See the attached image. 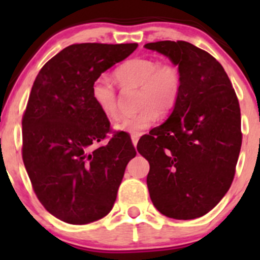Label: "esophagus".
I'll return each mask as SVG.
<instances>
[{"label":"esophagus","instance_id":"1","mask_svg":"<svg viewBox=\"0 0 260 260\" xmlns=\"http://www.w3.org/2000/svg\"><path fill=\"white\" fill-rule=\"evenodd\" d=\"M138 140H140V135H132V142H133V145L137 146Z\"/></svg>","mask_w":260,"mask_h":260}]
</instances>
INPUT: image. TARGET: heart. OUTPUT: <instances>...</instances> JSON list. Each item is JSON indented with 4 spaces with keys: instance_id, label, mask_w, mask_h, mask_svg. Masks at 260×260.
<instances>
[{
    "instance_id": "heart-1",
    "label": "heart",
    "mask_w": 260,
    "mask_h": 260,
    "mask_svg": "<svg viewBox=\"0 0 260 260\" xmlns=\"http://www.w3.org/2000/svg\"><path fill=\"white\" fill-rule=\"evenodd\" d=\"M114 79L122 88L138 86L137 112L125 114L115 123V129L140 133L156 122L158 113L170 114L179 102L182 77L171 62L159 64L151 57H133L114 70ZM91 101L106 117L114 119L119 114L117 93L107 78L99 77L91 84Z\"/></svg>"
}]
</instances>
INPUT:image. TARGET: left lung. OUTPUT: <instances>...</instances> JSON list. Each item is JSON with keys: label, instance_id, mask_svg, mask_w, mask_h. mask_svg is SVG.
I'll list each match as a JSON object with an SVG mask.
<instances>
[{"label": "left lung", "instance_id": "left-lung-1", "mask_svg": "<svg viewBox=\"0 0 260 260\" xmlns=\"http://www.w3.org/2000/svg\"><path fill=\"white\" fill-rule=\"evenodd\" d=\"M179 65L182 89L169 119L138 141L149 162L147 186L165 216L190 220L208 214L232 186L242 147L240 107L224 68L186 41L145 45Z\"/></svg>", "mask_w": 260, "mask_h": 260}]
</instances>
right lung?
Segmentation results:
<instances>
[{"label": "right lung", "mask_w": 260, "mask_h": 260, "mask_svg": "<svg viewBox=\"0 0 260 260\" xmlns=\"http://www.w3.org/2000/svg\"><path fill=\"white\" fill-rule=\"evenodd\" d=\"M138 44H73L49 60L34 81L22 115V159L44 208L68 224L84 225L113 208L132 140L115 132L94 104L91 84Z\"/></svg>", "instance_id": "right-lung-1"}]
</instances>
